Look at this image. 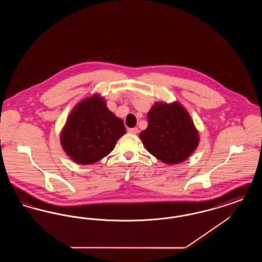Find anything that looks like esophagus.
Masks as SVG:
<instances>
[{
    "mask_svg": "<svg viewBox=\"0 0 262 262\" xmlns=\"http://www.w3.org/2000/svg\"><path fill=\"white\" fill-rule=\"evenodd\" d=\"M127 133L132 134V135H137L138 133V128L137 127H133V128H127Z\"/></svg>",
    "mask_w": 262,
    "mask_h": 262,
    "instance_id": "34e87169",
    "label": "esophagus"
}]
</instances>
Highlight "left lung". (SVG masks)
<instances>
[{"label":"left lung","instance_id":"obj_1","mask_svg":"<svg viewBox=\"0 0 262 262\" xmlns=\"http://www.w3.org/2000/svg\"><path fill=\"white\" fill-rule=\"evenodd\" d=\"M147 119L148 126L139 137L150 154L163 163L183 162L198 147L199 133L180 103H155Z\"/></svg>","mask_w":262,"mask_h":262}]
</instances>
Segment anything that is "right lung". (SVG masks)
I'll use <instances>...</instances> for the list:
<instances>
[{
    "label": "right lung",
    "mask_w": 262,
    "mask_h": 262,
    "mask_svg": "<svg viewBox=\"0 0 262 262\" xmlns=\"http://www.w3.org/2000/svg\"><path fill=\"white\" fill-rule=\"evenodd\" d=\"M125 134L122 119L107 109L102 97L93 95L78 103L70 114L61 143L75 163L89 165L107 156Z\"/></svg>",
    "instance_id": "1"
}]
</instances>
